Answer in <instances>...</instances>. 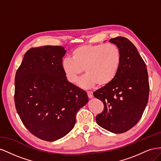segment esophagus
Returning a JSON list of instances; mask_svg holds the SVG:
<instances>
[{
	"instance_id": "esophagus-1",
	"label": "esophagus",
	"mask_w": 161,
	"mask_h": 161,
	"mask_svg": "<svg viewBox=\"0 0 161 161\" xmlns=\"http://www.w3.org/2000/svg\"><path fill=\"white\" fill-rule=\"evenodd\" d=\"M87 95H88V97L89 99L92 98V97H93V94H92V91H88L87 92Z\"/></svg>"
}]
</instances>
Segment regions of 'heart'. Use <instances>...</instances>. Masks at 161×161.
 I'll return each instance as SVG.
<instances>
[{"label":"heart","mask_w":161,"mask_h":161,"mask_svg":"<svg viewBox=\"0 0 161 161\" xmlns=\"http://www.w3.org/2000/svg\"><path fill=\"white\" fill-rule=\"evenodd\" d=\"M121 52L113 43L82 45L73 50L71 58H65L62 62V69L67 80L76 84L83 72L80 85L85 89L108 85L119 70Z\"/></svg>","instance_id":"1"}]
</instances>
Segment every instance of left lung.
<instances>
[{
    "label": "left lung",
    "instance_id": "obj_1",
    "mask_svg": "<svg viewBox=\"0 0 161 161\" xmlns=\"http://www.w3.org/2000/svg\"><path fill=\"white\" fill-rule=\"evenodd\" d=\"M109 42L119 48L122 60L115 79L93 92L104 104L96 121L101 128L120 134L133 128L144 113L149 96L148 75L145 62L128 39L117 37Z\"/></svg>",
    "mask_w": 161,
    "mask_h": 161
}]
</instances>
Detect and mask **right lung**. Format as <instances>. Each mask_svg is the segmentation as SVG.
Returning <instances> with one entry per match:
<instances>
[{
	"label": "right lung",
	"mask_w": 161,
	"mask_h": 161,
	"mask_svg": "<svg viewBox=\"0 0 161 161\" xmlns=\"http://www.w3.org/2000/svg\"><path fill=\"white\" fill-rule=\"evenodd\" d=\"M64 47H33L25 53L14 79V104L23 124L36 137L55 141L74 128L77 111L89 101L62 69Z\"/></svg>",
	"instance_id": "right-lung-1"
}]
</instances>
